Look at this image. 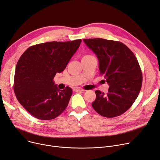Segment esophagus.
Returning a JSON list of instances; mask_svg holds the SVG:
<instances>
[{"label": "esophagus", "mask_w": 160, "mask_h": 160, "mask_svg": "<svg viewBox=\"0 0 160 160\" xmlns=\"http://www.w3.org/2000/svg\"><path fill=\"white\" fill-rule=\"evenodd\" d=\"M73 90L75 92H82V91H84L85 90H83L82 88H80V87H75L73 88Z\"/></svg>", "instance_id": "esophagus-1"}]
</instances>
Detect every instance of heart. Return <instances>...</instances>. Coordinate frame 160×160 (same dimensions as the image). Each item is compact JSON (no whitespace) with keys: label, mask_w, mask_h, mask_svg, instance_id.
Returning a JSON list of instances; mask_svg holds the SVG:
<instances>
[{"label":"heart","mask_w":160,"mask_h":160,"mask_svg":"<svg viewBox=\"0 0 160 160\" xmlns=\"http://www.w3.org/2000/svg\"><path fill=\"white\" fill-rule=\"evenodd\" d=\"M88 56H90V55H85L84 57H88Z\"/></svg>","instance_id":"obj_1"}]
</instances>
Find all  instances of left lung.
<instances>
[{"instance_id": "obj_1", "label": "left lung", "mask_w": 160, "mask_h": 160, "mask_svg": "<svg viewBox=\"0 0 160 160\" xmlns=\"http://www.w3.org/2000/svg\"><path fill=\"white\" fill-rule=\"evenodd\" d=\"M96 55L100 74L109 85L105 94L96 90V98L92 103L100 115L113 118L131 108L142 86V75L133 52L122 42L102 38L83 40Z\"/></svg>"}]
</instances>
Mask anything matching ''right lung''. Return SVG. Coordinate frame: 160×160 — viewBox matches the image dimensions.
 <instances>
[{"instance_id": "obj_1", "label": "right lung", "mask_w": 160, "mask_h": 160, "mask_svg": "<svg viewBox=\"0 0 160 160\" xmlns=\"http://www.w3.org/2000/svg\"><path fill=\"white\" fill-rule=\"evenodd\" d=\"M81 40L49 42L28 48L17 63L13 90L21 105L36 118L54 119L67 108L72 89L59 90L53 78L66 68Z\"/></svg>"}]
</instances>
